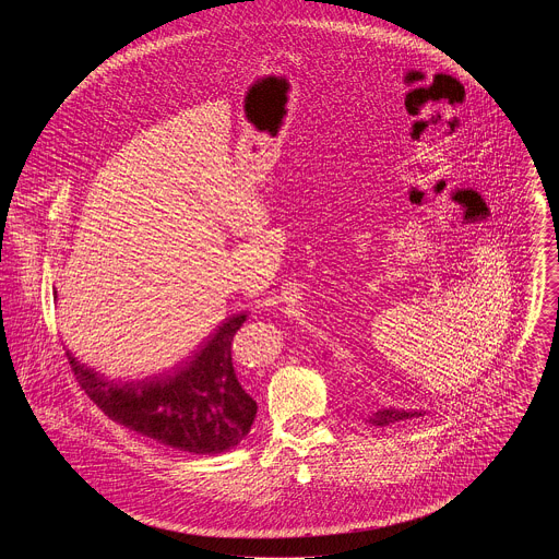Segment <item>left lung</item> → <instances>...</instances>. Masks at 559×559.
<instances>
[{
  "mask_svg": "<svg viewBox=\"0 0 559 559\" xmlns=\"http://www.w3.org/2000/svg\"><path fill=\"white\" fill-rule=\"evenodd\" d=\"M423 416L420 412H405V409H378L376 414L369 416V423L373 427H386V425H393V423H401V420H409V418H418Z\"/></svg>",
  "mask_w": 559,
  "mask_h": 559,
  "instance_id": "8db88e82",
  "label": "left lung"
}]
</instances>
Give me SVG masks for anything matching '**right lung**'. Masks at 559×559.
<instances>
[{
	"label": "right lung",
	"mask_w": 559,
	"mask_h": 559,
	"mask_svg": "<svg viewBox=\"0 0 559 559\" xmlns=\"http://www.w3.org/2000/svg\"><path fill=\"white\" fill-rule=\"evenodd\" d=\"M246 318H227L190 360L143 380H110L70 352L66 358L79 386L110 420L179 451L223 453L250 433L259 409L231 365V341Z\"/></svg>",
	"instance_id": "add662e5"
}]
</instances>
